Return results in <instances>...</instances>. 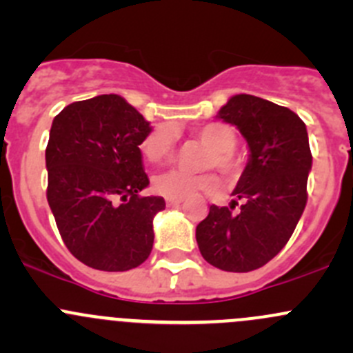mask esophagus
<instances>
[{"label": "esophagus", "mask_w": 353, "mask_h": 353, "mask_svg": "<svg viewBox=\"0 0 353 353\" xmlns=\"http://www.w3.org/2000/svg\"><path fill=\"white\" fill-rule=\"evenodd\" d=\"M165 203L169 206H177L183 203V198H165Z\"/></svg>", "instance_id": "esophagus-1"}]
</instances>
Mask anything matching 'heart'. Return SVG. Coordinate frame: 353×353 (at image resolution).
<instances>
[{"instance_id": "heart-1", "label": "heart", "mask_w": 353, "mask_h": 353, "mask_svg": "<svg viewBox=\"0 0 353 353\" xmlns=\"http://www.w3.org/2000/svg\"><path fill=\"white\" fill-rule=\"evenodd\" d=\"M196 137L212 147L208 165H215L223 176L230 177L239 172V159L234 150L239 143L237 131L225 123H208L196 130ZM176 134L169 126H160L148 133L141 141L140 150L145 160L160 163L174 154ZM154 188L159 194L167 198H186L198 191H213L219 188V179L212 172H191L184 169H170L154 177Z\"/></svg>"}]
</instances>
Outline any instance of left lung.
<instances>
[{"label": "left lung", "instance_id": "obj_1", "mask_svg": "<svg viewBox=\"0 0 353 353\" xmlns=\"http://www.w3.org/2000/svg\"><path fill=\"white\" fill-rule=\"evenodd\" d=\"M219 117L237 126L251 154L236 199L212 205L198 223V248L215 268L252 272L282 251L305 208L312 165L307 130L294 110L248 94L229 99Z\"/></svg>", "mask_w": 353, "mask_h": 353}]
</instances>
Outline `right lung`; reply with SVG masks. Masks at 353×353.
I'll use <instances>...</instances> for the list:
<instances>
[{
	"mask_svg": "<svg viewBox=\"0 0 353 353\" xmlns=\"http://www.w3.org/2000/svg\"><path fill=\"white\" fill-rule=\"evenodd\" d=\"M150 123L119 95L73 102L54 117L46 148L48 203L63 243L102 272L137 268L154 248L160 196L148 186L140 145Z\"/></svg>",
	"mask_w": 353,
	"mask_h": 353,
	"instance_id": "1",
	"label": "right lung"
}]
</instances>
